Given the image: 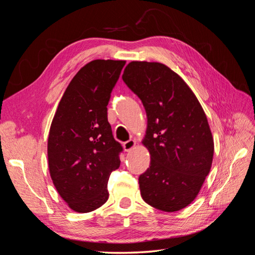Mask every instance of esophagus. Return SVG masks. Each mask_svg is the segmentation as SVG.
Returning a JSON list of instances; mask_svg holds the SVG:
<instances>
[{
    "instance_id": "obj_1",
    "label": "esophagus",
    "mask_w": 255,
    "mask_h": 255,
    "mask_svg": "<svg viewBox=\"0 0 255 255\" xmlns=\"http://www.w3.org/2000/svg\"><path fill=\"white\" fill-rule=\"evenodd\" d=\"M135 145H136V141L133 140V139H129V140H128V141L123 143V149H125V151L128 152V151L132 150Z\"/></svg>"
}]
</instances>
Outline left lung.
<instances>
[{"instance_id":"left-lung-1","label":"left lung","mask_w":255,"mask_h":255,"mask_svg":"<svg viewBox=\"0 0 255 255\" xmlns=\"http://www.w3.org/2000/svg\"><path fill=\"white\" fill-rule=\"evenodd\" d=\"M122 80L141 100L148 118L141 142L151 161L138 180L141 197L157 210L180 211L197 198L212 167L206 115L188 85L164 64L130 61Z\"/></svg>"}]
</instances>
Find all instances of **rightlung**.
I'll use <instances>...</instances> for the list:
<instances>
[{
	"label": "right lung",
	"instance_id": "right-lung-1",
	"mask_svg": "<svg viewBox=\"0 0 255 255\" xmlns=\"http://www.w3.org/2000/svg\"><path fill=\"white\" fill-rule=\"evenodd\" d=\"M126 60L96 59L68 85L51 123L48 163L59 196L89 213L109 199L107 182L120 166L121 144L107 121V104Z\"/></svg>",
	"mask_w": 255,
	"mask_h": 255
}]
</instances>
